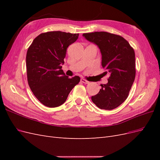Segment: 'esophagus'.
Returning a JSON list of instances; mask_svg holds the SVG:
<instances>
[{
    "instance_id": "esophagus-1",
    "label": "esophagus",
    "mask_w": 160,
    "mask_h": 160,
    "mask_svg": "<svg viewBox=\"0 0 160 160\" xmlns=\"http://www.w3.org/2000/svg\"><path fill=\"white\" fill-rule=\"evenodd\" d=\"M81 81L82 82V83H85V84H88L89 82L88 81H87L86 79H83V78H81Z\"/></svg>"
}]
</instances>
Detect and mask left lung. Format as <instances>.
I'll return each mask as SVG.
<instances>
[{
  "mask_svg": "<svg viewBox=\"0 0 160 160\" xmlns=\"http://www.w3.org/2000/svg\"><path fill=\"white\" fill-rule=\"evenodd\" d=\"M83 36L99 47L105 69L103 75H109L108 83L101 85L99 92L91 100L101 109H113L126 100L135 80L134 50L123 37L113 33L93 32Z\"/></svg>",
  "mask_w": 160,
  "mask_h": 160,
  "instance_id": "left-lung-1",
  "label": "left lung"
}]
</instances>
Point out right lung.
<instances>
[{
	"label": "right lung",
	"mask_w": 160,
	"mask_h": 160,
	"mask_svg": "<svg viewBox=\"0 0 160 160\" xmlns=\"http://www.w3.org/2000/svg\"><path fill=\"white\" fill-rule=\"evenodd\" d=\"M79 33L49 31L38 35L28 47L27 75L32 93L47 107L63 104L80 81L79 76H65L62 69L67 47L77 41Z\"/></svg>",
	"instance_id": "add662e5"
}]
</instances>
